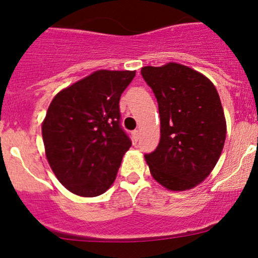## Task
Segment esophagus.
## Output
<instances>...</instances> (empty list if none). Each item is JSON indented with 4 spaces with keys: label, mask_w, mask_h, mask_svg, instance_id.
Returning a JSON list of instances; mask_svg holds the SVG:
<instances>
[{
    "label": "esophagus",
    "mask_w": 258,
    "mask_h": 258,
    "mask_svg": "<svg viewBox=\"0 0 258 258\" xmlns=\"http://www.w3.org/2000/svg\"><path fill=\"white\" fill-rule=\"evenodd\" d=\"M132 137H133V141L137 142L139 139V131L138 130H135V131L132 132Z\"/></svg>",
    "instance_id": "obj_1"
}]
</instances>
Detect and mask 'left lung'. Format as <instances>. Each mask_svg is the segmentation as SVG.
<instances>
[{
  "label": "left lung",
  "mask_w": 258,
  "mask_h": 258,
  "mask_svg": "<svg viewBox=\"0 0 258 258\" xmlns=\"http://www.w3.org/2000/svg\"><path fill=\"white\" fill-rule=\"evenodd\" d=\"M141 74L160 114L159 146L144 155L150 173L170 190L194 188L214 170L226 141L217 90L206 76L182 64L144 67Z\"/></svg>",
  "instance_id": "obj_1"
}]
</instances>
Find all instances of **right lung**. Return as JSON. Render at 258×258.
I'll list each match as a JSON object with an SVG mask.
<instances>
[{"mask_svg": "<svg viewBox=\"0 0 258 258\" xmlns=\"http://www.w3.org/2000/svg\"><path fill=\"white\" fill-rule=\"evenodd\" d=\"M136 72L98 70L61 90L42 122L47 160L59 182L80 197H98L116 178L131 139L119 102Z\"/></svg>", "mask_w": 258, "mask_h": 258, "instance_id": "obj_1", "label": "right lung"}]
</instances>
